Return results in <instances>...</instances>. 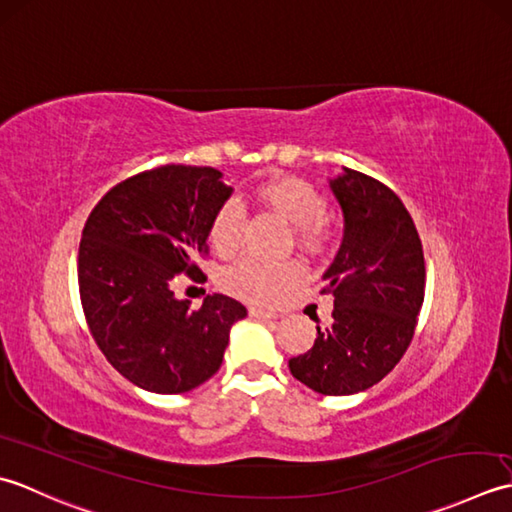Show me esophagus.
Instances as JSON below:
<instances>
[{
  "label": "esophagus",
  "instance_id": "obj_1",
  "mask_svg": "<svg viewBox=\"0 0 512 512\" xmlns=\"http://www.w3.org/2000/svg\"><path fill=\"white\" fill-rule=\"evenodd\" d=\"M249 316L263 318V320H276L280 314L274 309H260V307H249Z\"/></svg>",
  "mask_w": 512,
  "mask_h": 512
}]
</instances>
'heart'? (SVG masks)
<instances>
[{"label": "heart", "instance_id": "obj_1", "mask_svg": "<svg viewBox=\"0 0 512 512\" xmlns=\"http://www.w3.org/2000/svg\"><path fill=\"white\" fill-rule=\"evenodd\" d=\"M254 201L274 212L294 229L296 245L309 254L325 252L331 243V227L325 218L327 201L314 185L289 174H274L254 187ZM243 207L229 198L214 212L210 221V243L218 254H232L241 243ZM302 276L296 260L267 263L254 256L238 258L221 274V287L227 294L252 302L278 298Z\"/></svg>", "mask_w": 512, "mask_h": 512}]
</instances>
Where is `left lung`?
<instances>
[{"mask_svg":"<svg viewBox=\"0 0 512 512\" xmlns=\"http://www.w3.org/2000/svg\"><path fill=\"white\" fill-rule=\"evenodd\" d=\"M329 187L344 218L342 245L322 276L333 314L314 347L289 360V371L316 393L353 395L378 384L409 349L426 269L398 194L349 168Z\"/></svg>","mask_w":512,"mask_h":512,"instance_id":"obj_1","label":"left lung"}]
</instances>
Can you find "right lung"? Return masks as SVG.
Returning a JSON list of instances; mask_svg holds the SVG:
<instances>
[{
    "instance_id": "add662e5",
    "label": "right lung",
    "mask_w": 512,
    "mask_h": 512,
    "mask_svg": "<svg viewBox=\"0 0 512 512\" xmlns=\"http://www.w3.org/2000/svg\"><path fill=\"white\" fill-rule=\"evenodd\" d=\"M221 172L161 165L114 185L90 212L79 245V296L92 338L125 380L152 393H185L223 362L241 302L214 294L198 309L174 296L181 274L205 280L214 212L232 187Z\"/></svg>"
}]
</instances>
